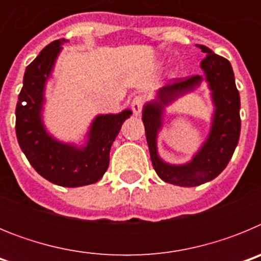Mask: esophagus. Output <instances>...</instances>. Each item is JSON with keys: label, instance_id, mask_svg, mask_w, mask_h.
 <instances>
[{"label": "esophagus", "instance_id": "obj_1", "mask_svg": "<svg viewBox=\"0 0 261 261\" xmlns=\"http://www.w3.org/2000/svg\"><path fill=\"white\" fill-rule=\"evenodd\" d=\"M145 103V98L144 95H136L135 98H133L132 100V110H133V114L136 115V116H138V115L141 114V111H142V106H144Z\"/></svg>", "mask_w": 261, "mask_h": 261}]
</instances>
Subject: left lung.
<instances>
[{
	"instance_id": "1",
	"label": "left lung",
	"mask_w": 261,
	"mask_h": 261,
	"mask_svg": "<svg viewBox=\"0 0 261 261\" xmlns=\"http://www.w3.org/2000/svg\"><path fill=\"white\" fill-rule=\"evenodd\" d=\"M196 45L205 53V59L201 61L204 75H192L186 80L177 78L172 84L159 89L155 99L147 102L142 110V121L154 170L163 181L180 187L200 186L218 176L231 159L241 135V98L230 62L205 45ZM202 80L208 84L215 106L211 132L190 163L183 165L165 163L156 149L164 108L177 97L194 91Z\"/></svg>"
}]
</instances>
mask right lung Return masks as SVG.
Here are the masks:
<instances>
[{"instance_id": "right-lung-1", "label": "right lung", "mask_w": 261, "mask_h": 261, "mask_svg": "<svg viewBox=\"0 0 261 261\" xmlns=\"http://www.w3.org/2000/svg\"><path fill=\"white\" fill-rule=\"evenodd\" d=\"M66 41H52L26 68L15 110V132L20 149L39 175L57 186L82 187L96 183L107 171L111 146L132 111L95 116L81 146L59 141L48 132L43 123L45 85Z\"/></svg>"}]
</instances>
